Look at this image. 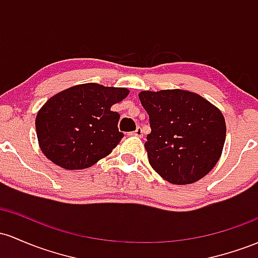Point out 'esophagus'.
<instances>
[{
  "label": "esophagus",
  "mask_w": 258,
  "mask_h": 258,
  "mask_svg": "<svg viewBox=\"0 0 258 258\" xmlns=\"http://www.w3.org/2000/svg\"><path fill=\"white\" fill-rule=\"evenodd\" d=\"M131 136H136V137H143V131H142V128H141V127H137V130H136L135 132H131V134H130Z\"/></svg>",
  "instance_id": "obj_1"
}]
</instances>
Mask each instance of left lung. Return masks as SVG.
Segmentation results:
<instances>
[{
	"instance_id": "8db88e82",
	"label": "left lung",
	"mask_w": 258,
	"mask_h": 258,
	"mask_svg": "<svg viewBox=\"0 0 258 258\" xmlns=\"http://www.w3.org/2000/svg\"><path fill=\"white\" fill-rule=\"evenodd\" d=\"M138 97L151 122L144 147L152 168L175 185H188L206 176L224 147L222 111L188 90H143Z\"/></svg>"
}]
</instances>
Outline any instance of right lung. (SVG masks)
Here are the masks:
<instances>
[{"label": "right lung", "instance_id": "obj_1", "mask_svg": "<svg viewBox=\"0 0 258 258\" xmlns=\"http://www.w3.org/2000/svg\"><path fill=\"white\" fill-rule=\"evenodd\" d=\"M126 88L84 83L51 97L35 118L39 147L47 159L66 170L90 168L123 137L120 114L111 106L128 95Z\"/></svg>", "mask_w": 258, "mask_h": 258}]
</instances>
